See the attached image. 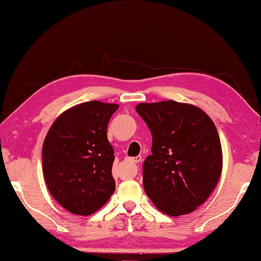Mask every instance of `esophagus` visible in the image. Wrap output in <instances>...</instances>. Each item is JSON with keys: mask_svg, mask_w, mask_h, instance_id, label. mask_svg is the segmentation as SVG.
Wrapping results in <instances>:
<instances>
[{"mask_svg": "<svg viewBox=\"0 0 261 261\" xmlns=\"http://www.w3.org/2000/svg\"><path fill=\"white\" fill-rule=\"evenodd\" d=\"M131 161L132 163H135V164H139L140 161H142V156L140 155H138V156H136V158H134V159H131Z\"/></svg>", "mask_w": 261, "mask_h": 261, "instance_id": "esophagus-1", "label": "esophagus"}]
</instances>
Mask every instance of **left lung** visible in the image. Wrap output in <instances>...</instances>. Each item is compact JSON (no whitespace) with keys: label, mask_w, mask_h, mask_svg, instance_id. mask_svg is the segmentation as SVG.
<instances>
[{"label":"left lung","mask_w":261,"mask_h":261,"mask_svg":"<svg viewBox=\"0 0 261 261\" xmlns=\"http://www.w3.org/2000/svg\"><path fill=\"white\" fill-rule=\"evenodd\" d=\"M136 111L152 134L143 185L160 212L180 216L206 201L221 177L220 136L212 118L188 103H139Z\"/></svg>","instance_id":"1"}]
</instances>
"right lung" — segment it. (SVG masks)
<instances>
[{
  "label": "right lung",
  "mask_w": 261,
  "mask_h": 261,
  "mask_svg": "<svg viewBox=\"0 0 261 261\" xmlns=\"http://www.w3.org/2000/svg\"><path fill=\"white\" fill-rule=\"evenodd\" d=\"M118 105L85 102L64 111L45 137L43 174L55 200L67 212L89 216L115 190V159L107 127Z\"/></svg>",
  "instance_id": "add662e5"
}]
</instances>
